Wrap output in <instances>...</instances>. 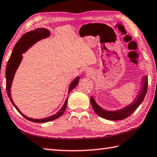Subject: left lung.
I'll use <instances>...</instances> for the list:
<instances>
[{
	"label": "left lung",
	"instance_id": "obj_1",
	"mask_svg": "<svg viewBox=\"0 0 157 157\" xmlns=\"http://www.w3.org/2000/svg\"><path fill=\"white\" fill-rule=\"evenodd\" d=\"M142 89L139 90L140 92L138 93L137 97H136L135 100L130 105H127L125 108L120 109L119 110L115 111H108L103 109L102 108L98 105L96 103L93 97L90 98V103L93 108V109L95 112L96 114H97L98 116L103 118L105 119L111 120V121H119L125 119L131 115L133 112L136 110L137 108L140 105L146 94L147 90V76H144V78H142Z\"/></svg>",
	"mask_w": 157,
	"mask_h": 157
}]
</instances>
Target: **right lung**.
Returning a JSON list of instances; mask_svg holds the SVG:
<instances>
[{
  "label": "right lung",
  "instance_id": "add662e5",
  "mask_svg": "<svg viewBox=\"0 0 157 157\" xmlns=\"http://www.w3.org/2000/svg\"><path fill=\"white\" fill-rule=\"evenodd\" d=\"M50 35V32L48 29L45 28H37L33 31H30L29 32H27L25 34L22 36V37L18 40V41L14 46L13 49V51L11 54L10 58L7 62V65L6 67V71H5V76H6V90L7 92V95L9 97L11 102L13 104V105L15 107V108L17 109V111L20 113L22 116L26 119L30 121L35 122V123H45L48 121H51L54 119H56L62 116L63 114L64 113L66 108H67V100L68 98L66 99L64 105H63L62 108L60 110L56 112L55 114L52 115V116L49 117H46L45 119H32V118H29L28 117H26L25 115L22 114V112L19 110V109L17 108V106L15 105L11 97V87L12 85V81L14 77V74L16 70H17L19 65L23 59V55L27 49H28L30 47H32L34 44H35L37 41L40 40L43 38H46L49 36ZM79 81V77H76L74 80L71 82V84L69 86V91L68 94L70 93V92L72 90L74 87H75L78 83Z\"/></svg>",
  "mask_w": 157,
  "mask_h": 157
}]
</instances>
